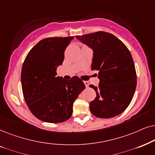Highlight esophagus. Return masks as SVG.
<instances>
[{
  "label": "esophagus",
  "instance_id": "34e87169",
  "mask_svg": "<svg viewBox=\"0 0 155 155\" xmlns=\"http://www.w3.org/2000/svg\"><path fill=\"white\" fill-rule=\"evenodd\" d=\"M84 84H85L86 87H88V86H89V84H88V81H84Z\"/></svg>",
  "mask_w": 155,
  "mask_h": 155
}]
</instances>
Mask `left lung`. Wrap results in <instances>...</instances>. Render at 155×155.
Here are the masks:
<instances>
[{
	"label": "left lung",
	"mask_w": 155,
	"mask_h": 155,
	"mask_svg": "<svg viewBox=\"0 0 155 155\" xmlns=\"http://www.w3.org/2000/svg\"><path fill=\"white\" fill-rule=\"evenodd\" d=\"M76 38L94 51L91 69L98 71V86H89L96 92L90 103L91 113L101 118L120 114L130 104L137 86V75L127 47L110 33L99 32Z\"/></svg>",
	"instance_id": "obj_1"
}]
</instances>
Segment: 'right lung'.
Segmentation results:
<instances>
[{"instance_id": "1", "label": "right lung", "mask_w": 155, "mask_h": 155, "mask_svg": "<svg viewBox=\"0 0 155 155\" xmlns=\"http://www.w3.org/2000/svg\"><path fill=\"white\" fill-rule=\"evenodd\" d=\"M74 37L48 38L29 51L21 71L23 96L29 109L40 120L64 122L71 117L73 104L82 91L84 82L78 76L65 80L57 76L64 51Z\"/></svg>"}]
</instances>
